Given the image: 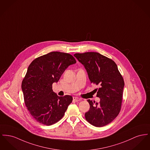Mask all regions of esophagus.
I'll list each match as a JSON object with an SVG mask.
<instances>
[{
  "instance_id": "34e87169",
  "label": "esophagus",
  "mask_w": 150,
  "mask_h": 150,
  "mask_svg": "<svg viewBox=\"0 0 150 150\" xmlns=\"http://www.w3.org/2000/svg\"><path fill=\"white\" fill-rule=\"evenodd\" d=\"M73 100L76 101V102H78V101H79L81 100V99L80 98H78L77 97H73Z\"/></svg>"
}]
</instances>
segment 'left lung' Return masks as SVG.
Listing matches in <instances>:
<instances>
[{"instance_id": "obj_1", "label": "left lung", "mask_w": 150, "mask_h": 150, "mask_svg": "<svg viewBox=\"0 0 150 150\" xmlns=\"http://www.w3.org/2000/svg\"><path fill=\"white\" fill-rule=\"evenodd\" d=\"M74 57L84 66L91 83L98 85V103L88 100L90 108L86 120L96 127L110 123L119 114L122 101L123 78L113 60L96 52L76 53Z\"/></svg>"}]
</instances>
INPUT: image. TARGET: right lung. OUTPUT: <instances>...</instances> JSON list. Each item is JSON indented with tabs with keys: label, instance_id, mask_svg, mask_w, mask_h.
I'll return each mask as SVG.
<instances>
[{
	"label": "right lung",
	"instance_id": "obj_1",
	"mask_svg": "<svg viewBox=\"0 0 150 150\" xmlns=\"http://www.w3.org/2000/svg\"><path fill=\"white\" fill-rule=\"evenodd\" d=\"M76 62L70 54L53 52L35 58L29 66L21 88L28 111L39 123L50 126L63 117L72 97L58 96L52 84Z\"/></svg>",
	"mask_w": 150,
	"mask_h": 150
}]
</instances>
